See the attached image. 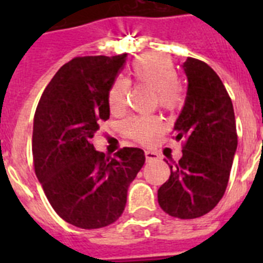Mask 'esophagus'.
Wrapping results in <instances>:
<instances>
[{"instance_id":"esophagus-1","label":"esophagus","mask_w":263,"mask_h":263,"mask_svg":"<svg viewBox=\"0 0 263 263\" xmlns=\"http://www.w3.org/2000/svg\"><path fill=\"white\" fill-rule=\"evenodd\" d=\"M145 157H146V160H148V162L159 159V155H158L155 152H150V150L145 152Z\"/></svg>"}]
</instances>
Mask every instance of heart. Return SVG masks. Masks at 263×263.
<instances>
[{"instance_id":"1","label":"heart","mask_w":263,"mask_h":263,"mask_svg":"<svg viewBox=\"0 0 263 263\" xmlns=\"http://www.w3.org/2000/svg\"><path fill=\"white\" fill-rule=\"evenodd\" d=\"M137 84L152 88L157 93L158 105L167 111H174L182 105V89L176 84L178 69L170 58L160 53H146L137 58L130 67ZM130 84L125 79H117L108 93L109 109L120 115L127 105ZM124 130L129 138L147 145L163 130V124L157 116H134L125 121Z\"/></svg>"}]
</instances>
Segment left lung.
<instances>
[{"label": "left lung", "mask_w": 263, "mask_h": 263, "mask_svg": "<svg viewBox=\"0 0 263 263\" xmlns=\"http://www.w3.org/2000/svg\"><path fill=\"white\" fill-rule=\"evenodd\" d=\"M187 97L174 126L184 139L183 155L170 166L168 180L158 190V203L170 216L196 218L224 196L237 148L236 118L221 79L206 63L187 58Z\"/></svg>", "instance_id": "left-lung-1"}]
</instances>
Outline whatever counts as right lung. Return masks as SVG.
Here are the masks:
<instances>
[{
    "label": "right lung",
    "instance_id": "1",
    "mask_svg": "<svg viewBox=\"0 0 263 263\" xmlns=\"http://www.w3.org/2000/svg\"><path fill=\"white\" fill-rule=\"evenodd\" d=\"M125 62L126 53L73 58L48 83L34 116L36 176L55 212L81 229L118 220L145 163L138 147L121 148L111 158L90 142L109 118V89Z\"/></svg>",
    "mask_w": 263,
    "mask_h": 263
}]
</instances>
